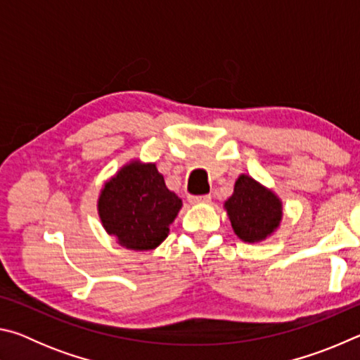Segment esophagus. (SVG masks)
Instances as JSON below:
<instances>
[{
	"label": "esophagus",
	"mask_w": 360,
	"mask_h": 360,
	"mask_svg": "<svg viewBox=\"0 0 360 360\" xmlns=\"http://www.w3.org/2000/svg\"><path fill=\"white\" fill-rule=\"evenodd\" d=\"M188 202L192 205H208L211 202V195H191Z\"/></svg>",
	"instance_id": "esophagus-1"
}]
</instances>
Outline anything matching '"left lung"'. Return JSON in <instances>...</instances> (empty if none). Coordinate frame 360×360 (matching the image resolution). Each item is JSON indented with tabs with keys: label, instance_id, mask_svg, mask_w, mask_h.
<instances>
[{
	"label": "left lung",
	"instance_id": "1",
	"mask_svg": "<svg viewBox=\"0 0 360 360\" xmlns=\"http://www.w3.org/2000/svg\"><path fill=\"white\" fill-rule=\"evenodd\" d=\"M224 210L235 235L249 245L270 238L284 216L281 198L246 173L235 181L233 193L225 200Z\"/></svg>",
	"mask_w": 360,
	"mask_h": 360
}]
</instances>
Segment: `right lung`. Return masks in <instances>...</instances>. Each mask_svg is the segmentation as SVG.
Listing matches in <instances>:
<instances>
[{"mask_svg": "<svg viewBox=\"0 0 360 360\" xmlns=\"http://www.w3.org/2000/svg\"><path fill=\"white\" fill-rule=\"evenodd\" d=\"M182 200L169 191L155 162L131 158L103 184L96 211L108 235L130 251H152L169 233Z\"/></svg>", "mask_w": 360, "mask_h": 360, "instance_id": "right-lung-1", "label": "right lung"}]
</instances>
